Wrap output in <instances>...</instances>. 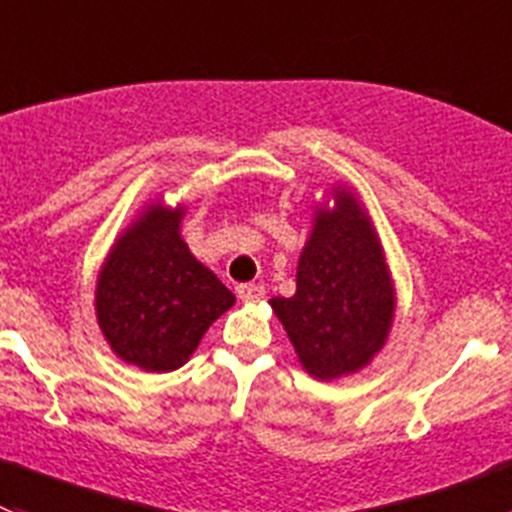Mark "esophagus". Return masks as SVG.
I'll use <instances>...</instances> for the list:
<instances>
[{
  "instance_id": "34e87169",
  "label": "esophagus",
  "mask_w": 512,
  "mask_h": 512,
  "mask_svg": "<svg viewBox=\"0 0 512 512\" xmlns=\"http://www.w3.org/2000/svg\"><path fill=\"white\" fill-rule=\"evenodd\" d=\"M237 296H239V301L257 303L262 296H265V288H262V285H255V283H242V285H237Z\"/></svg>"
}]
</instances>
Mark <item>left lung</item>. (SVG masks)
Returning a JSON list of instances; mask_svg holds the SVG:
<instances>
[{
  "mask_svg": "<svg viewBox=\"0 0 512 512\" xmlns=\"http://www.w3.org/2000/svg\"><path fill=\"white\" fill-rule=\"evenodd\" d=\"M311 211L296 293L270 306L303 370L331 382L362 372L385 349L398 293L375 222L352 186L331 183Z\"/></svg>",
  "mask_w": 512,
  "mask_h": 512,
  "instance_id": "left-lung-1",
  "label": "left lung"
}]
</instances>
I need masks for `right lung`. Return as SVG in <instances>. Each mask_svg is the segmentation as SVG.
I'll return each mask as SVG.
<instances>
[{"label":"right lung","mask_w":512,"mask_h":512,"mask_svg":"<svg viewBox=\"0 0 512 512\" xmlns=\"http://www.w3.org/2000/svg\"><path fill=\"white\" fill-rule=\"evenodd\" d=\"M186 204L163 196L140 206L114 237L94 288V313L109 349L145 372H173L196 352L234 293L193 257L181 234Z\"/></svg>","instance_id":"obj_1"}]
</instances>
